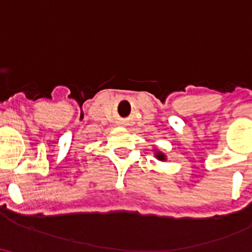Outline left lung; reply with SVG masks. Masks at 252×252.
Segmentation results:
<instances>
[{"label": "left lung", "mask_w": 252, "mask_h": 252, "mask_svg": "<svg viewBox=\"0 0 252 252\" xmlns=\"http://www.w3.org/2000/svg\"><path fill=\"white\" fill-rule=\"evenodd\" d=\"M156 158H158V160H164V155H163V154H160V153H158V155H156Z\"/></svg>", "instance_id": "obj_1"}]
</instances>
